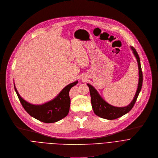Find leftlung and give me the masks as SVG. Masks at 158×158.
<instances>
[{"instance_id":"left-lung-1","label":"left lung","mask_w":158,"mask_h":158,"mask_svg":"<svg viewBox=\"0 0 158 158\" xmlns=\"http://www.w3.org/2000/svg\"><path fill=\"white\" fill-rule=\"evenodd\" d=\"M131 49L133 51L134 55L135 56L138 65V70H139V81H138V85L137 88V90L136 92L135 95L134 97L133 100L127 106L124 107H116L112 106L108 103L106 101H105L102 97L100 95L98 92L97 89L94 88L92 85L87 83V85L89 87L90 96H91V105L93 110L94 113H95L96 115L98 116L100 118L111 120L118 118L125 114L128 113L133 107L138 97L139 94V92L141 89L142 85H143V72L141 67V63L139 56L133 47L131 46Z\"/></svg>"}]
</instances>
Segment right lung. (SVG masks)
I'll use <instances>...</instances> for the list:
<instances>
[{"mask_svg": "<svg viewBox=\"0 0 158 158\" xmlns=\"http://www.w3.org/2000/svg\"><path fill=\"white\" fill-rule=\"evenodd\" d=\"M78 82L75 81L68 85L55 98L42 105H33L27 102L20 97L15 84L14 88L22 106L31 116L44 123H52L60 121L69 114L70 106L69 91Z\"/></svg>", "mask_w": 158, "mask_h": 158, "instance_id": "obj_1", "label": "right lung"}]
</instances>
